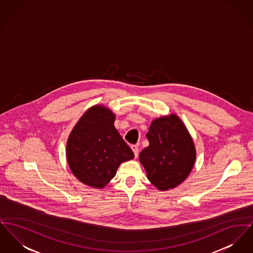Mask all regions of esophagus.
I'll list each match as a JSON object with an SVG mask.
<instances>
[{
  "instance_id": "1",
  "label": "esophagus",
  "mask_w": 253,
  "mask_h": 253,
  "mask_svg": "<svg viewBox=\"0 0 253 253\" xmlns=\"http://www.w3.org/2000/svg\"><path fill=\"white\" fill-rule=\"evenodd\" d=\"M131 149H132L133 152H134V157L137 158V155H138V148H137V146H136V145H132Z\"/></svg>"
}]
</instances>
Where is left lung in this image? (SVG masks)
I'll return each instance as SVG.
<instances>
[{"label":"left lung","mask_w":253,"mask_h":253,"mask_svg":"<svg viewBox=\"0 0 253 253\" xmlns=\"http://www.w3.org/2000/svg\"><path fill=\"white\" fill-rule=\"evenodd\" d=\"M146 137L149 146L139 154V162L150 182L161 191L177 187L193 169L196 148L182 120L175 114L155 119Z\"/></svg>","instance_id":"8db88e82"}]
</instances>
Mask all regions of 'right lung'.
<instances>
[{
    "label": "right lung",
    "instance_id": "1",
    "mask_svg": "<svg viewBox=\"0 0 253 253\" xmlns=\"http://www.w3.org/2000/svg\"><path fill=\"white\" fill-rule=\"evenodd\" d=\"M115 120L112 110L94 105L79 119L68 137L66 157L70 169L89 187L104 188L116 176L119 165L134 158L116 129Z\"/></svg>",
    "mask_w": 253,
    "mask_h": 253
}]
</instances>
